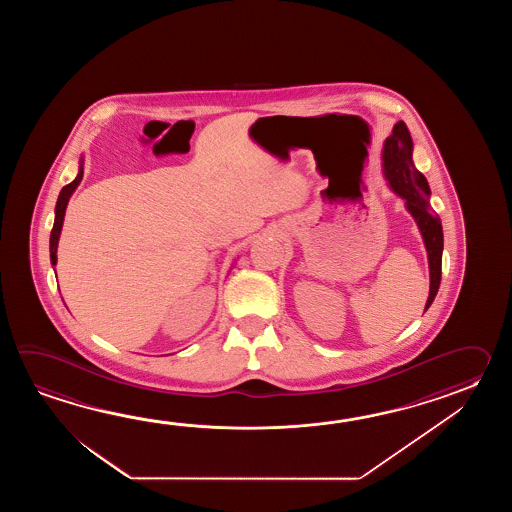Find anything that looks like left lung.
Listing matches in <instances>:
<instances>
[{
  "label": "left lung",
  "instance_id": "obj_1",
  "mask_svg": "<svg viewBox=\"0 0 512 512\" xmlns=\"http://www.w3.org/2000/svg\"><path fill=\"white\" fill-rule=\"evenodd\" d=\"M412 137L403 120L393 126L392 135L384 141V175L390 181L393 192L406 201V207L414 216L419 230L425 240L430 265V294L426 300L428 309L434 302L435 294L441 283V254H443V227L441 219L435 216L430 208V186L426 183L425 175L415 170L412 163Z\"/></svg>",
  "mask_w": 512,
  "mask_h": 512
}]
</instances>
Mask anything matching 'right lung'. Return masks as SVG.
Segmentation results:
<instances>
[{
    "mask_svg": "<svg viewBox=\"0 0 512 512\" xmlns=\"http://www.w3.org/2000/svg\"><path fill=\"white\" fill-rule=\"evenodd\" d=\"M82 175H84V170H82V166H80L77 179L62 188V192H60V196H58V201H56L55 225H53V230H51V263H53V265H56V247H58V238H60V230H62V223H64L67 201H69L71 194L75 192L78 183L82 181Z\"/></svg>",
    "mask_w": 512,
    "mask_h": 512,
    "instance_id": "right-lung-1",
    "label": "right lung"
}]
</instances>
